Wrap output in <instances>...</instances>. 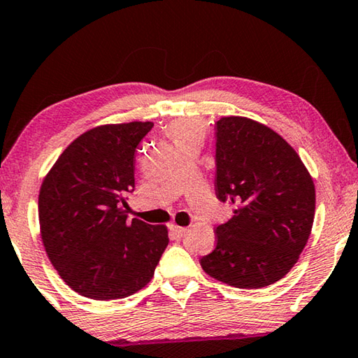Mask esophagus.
<instances>
[{
  "label": "esophagus",
  "instance_id": "obj_1",
  "mask_svg": "<svg viewBox=\"0 0 358 358\" xmlns=\"http://www.w3.org/2000/svg\"><path fill=\"white\" fill-rule=\"evenodd\" d=\"M169 231H171V236L174 237V239H180V237H182L187 233V228L178 227V224H173V227L169 228Z\"/></svg>",
  "mask_w": 358,
  "mask_h": 358
}]
</instances>
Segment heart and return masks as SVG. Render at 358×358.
<instances>
[{
    "label": "heart",
    "mask_w": 358,
    "mask_h": 358,
    "mask_svg": "<svg viewBox=\"0 0 358 358\" xmlns=\"http://www.w3.org/2000/svg\"><path fill=\"white\" fill-rule=\"evenodd\" d=\"M166 134L171 138L176 146L192 140L203 141L206 136V124L199 117L174 119L173 122H169Z\"/></svg>",
    "instance_id": "b5f03b06"
}]
</instances>
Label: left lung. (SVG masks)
<instances>
[{"label": "left lung", "instance_id": "8db88e82", "mask_svg": "<svg viewBox=\"0 0 358 358\" xmlns=\"http://www.w3.org/2000/svg\"><path fill=\"white\" fill-rule=\"evenodd\" d=\"M215 193L236 204L203 256L209 277L258 289L285 277L308 242L316 209L311 174L283 136L250 117L217 121Z\"/></svg>", "mask_w": 358, "mask_h": 358}]
</instances>
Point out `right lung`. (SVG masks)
Here are the masks:
<instances>
[{
  "label": "right lung",
  "instance_id": "obj_1",
  "mask_svg": "<svg viewBox=\"0 0 358 358\" xmlns=\"http://www.w3.org/2000/svg\"><path fill=\"white\" fill-rule=\"evenodd\" d=\"M152 125H97L75 138L43 178V248L59 277L80 296L116 300L143 289L168 245L165 224L127 217L135 152Z\"/></svg>",
  "mask_w": 358,
  "mask_h": 358
}]
</instances>
